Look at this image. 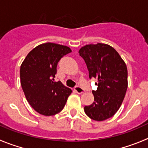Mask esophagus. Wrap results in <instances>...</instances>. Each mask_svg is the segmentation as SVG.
<instances>
[{
	"label": "esophagus",
	"instance_id": "34e87169",
	"mask_svg": "<svg viewBox=\"0 0 148 148\" xmlns=\"http://www.w3.org/2000/svg\"><path fill=\"white\" fill-rule=\"evenodd\" d=\"M74 90H75L76 92L78 93V94H82V93H84V91H85L82 88H81V87H79V86L75 87V88H74Z\"/></svg>",
	"mask_w": 148,
	"mask_h": 148
}]
</instances>
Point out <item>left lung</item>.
Listing matches in <instances>:
<instances>
[{"instance_id":"left-lung-1","label":"left lung","mask_w":148,"mask_h":148,"mask_svg":"<svg viewBox=\"0 0 148 148\" xmlns=\"http://www.w3.org/2000/svg\"><path fill=\"white\" fill-rule=\"evenodd\" d=\"M79 53L84 59L89 77L97 79L94 101L85 106L87 115L96 121H103L115 114L123 103L128 88V70L121 55L106 44L98 43L82 47Z\"/></svg>"}]
</instances>
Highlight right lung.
Listing matches in <instances>:
<instances>
[{"instance_id": "add662e5", "label": "right lung", "mask_w": 148, "mask_h": 148, "mask_svg": "<svg viewBox=\"0 0 148 148\" xmlns=\"http://www.w3.org/2000/svg\"><path fill=\"white\" fill-rule=\"evenodd\" d=\"M71 49L55 43H44L30 51L20 66V83L30 105L39 114L55 115L64 107L71 90L54 82L59 60Z\"/></svg>"}]
</instances>
